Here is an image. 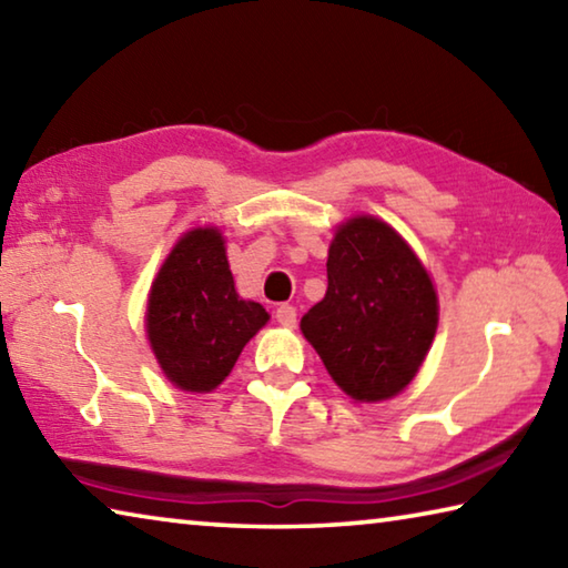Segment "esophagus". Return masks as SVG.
I'll use <instances>...</instances> for the list:
<instances>
[{
  "label": "esophagus",
  "instance_id": "esophagus-1",
  "mask_svg": "<svg viewBox=\"0 0 568 568\" xmlns=\"http://www.w3.org/2000/svg\"><path fill=\"white\" fill-rule=\"evenodd\" d=\"M275 318H277V323L285 325V328H293V325H295V318H297V313H295V307H293V305L283 303V305H277Z\"/></svg>",
  "mask_w": 568,
  "mask_h": 568
}]
</instances>
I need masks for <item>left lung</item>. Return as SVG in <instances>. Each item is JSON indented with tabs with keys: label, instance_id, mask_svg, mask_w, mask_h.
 I'll return each mask as SVG.
<instances>
[{
	"label": "left lung",
	"instance_id": "8db88e82",
	"mask_svg": "<svg viewBox=\"0 0 568 568\" xmlns=\"http://www.w3.org/2000/svg\"><path fill=\"white\" fill-rule=\"evenodd\" d=\"M438 325L434 283L396 230L353 217L328 250V291L303 335L355 400H386L416 376Z\"/></svg>",
	"mask_w": 568,
	"mask_h": 568
}]
</instances>
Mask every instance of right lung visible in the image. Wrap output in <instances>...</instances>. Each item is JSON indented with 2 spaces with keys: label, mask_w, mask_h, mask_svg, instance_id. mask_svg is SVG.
Returning <instances> with one entry per match:
<instances>
[{
  "label": "right lung",
  "mask_w": 568,
  "mask_h": 568,
  "mask_svg": "<svg viewBox=\"0 0 568 568\" xmlns=\"http://www.w3.org/2000/svg\"><path fill=\"white\" fill-rule=\"evenodd\" d=\"M265 323V307L235 293L225 243L213 227L190 230L152 283L148 338L182 390L217 388Z\"/></svg>",
  "instance_id": "1"
}]
</instances>
